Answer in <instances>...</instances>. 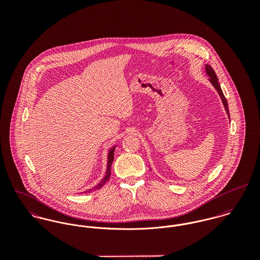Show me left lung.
I'll list each match as a JSON object with an SVG mask.
<instances>
[{"label":"left lung","instance_id":"obj_1","mask_svg":"<svg viewBox=\"0 0 260 260\" xmlns=\"http://www.w3.org/2000/svg\"><path fill=\"white\" fill-rule=\"evenodd\" d=\"M206 72H207L208 76L210 77V78H209L210 82H211V83H212V85L215 87V89L218 91V93H219V95H220V97H221V100H222L224 108H225V110H226L227 114H228V116H229V118H230L229 110H228V104H227L226 98H225V97H224V95H223L222 90H221L220 85H219V83H218V78H217V76H216L215 72H214V70L212 69V67H211L210 65H206Z\"/></svg>","mask_w":260,"mask_h":260}]
</instances>
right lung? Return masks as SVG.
<instances>
[{
  "label": "right lung",
  "instance_id": "1",
  "mask_svg": "<svg viewBox=\"0 0 260 260\" xmlns=\"http://www.w3.org/2000/svg\"><path fill=\"white\" fill-rule=\"evenodd\" d=\"M114 150H115V147H113V148L110 150L109 155H108V166H107V172H106L105 177L103 178V180H102L98 185L94 187V189H99V188H101L102 186L104 185V184L109 180V177H110V175H111L112 162H113V160H114ZM90 191H92V189L89 190V191H85V193L90 192Z\"/></svg>",
  "mask_w": 260,
  "mask_h": 260
}]
</instances>
